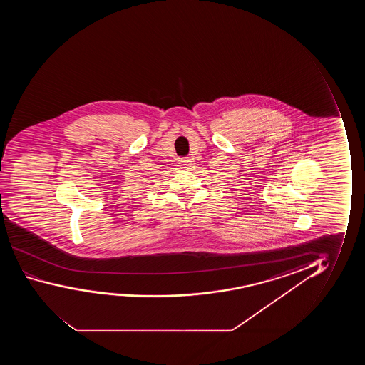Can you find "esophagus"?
Instances as JSON below:
<instances>
[{
    "mask_svg": "<svg viewBox=\"0 0 365 365\" xmlns=\"http://www.w3.org/2000/svg\"><path fill=\"white\" fill-rule=\"evenodd\" d=\"M190 165V160L188 158H180V165L182 168H188V165Z\"/></svg>",
    "mask_w": 365,
    "mask_h": 365,
    "instance_id": "obj_1",
    "label": "esophagus"
}]
</instances>
